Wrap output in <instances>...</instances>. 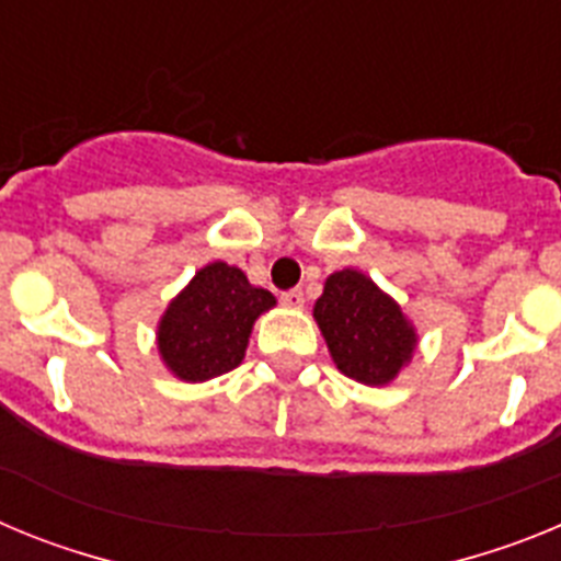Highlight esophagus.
<instances>
[{"mask_svg":"<svg viewBox=\"0 0 561 561\" xmlns=\"http://www.w3.org/2000/svg\"><path fill=\"white\" fill-rule=\"evenodd\" d=\"M280 304L289 306V309H300V306H304V291L300 289L284 291V295H280Z\"/></svg>","mask_w":561,"mask_h":561,"instance_id":"1","label":"esophagus"}]
</instances>
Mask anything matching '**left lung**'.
I'll list each match as a JSON object with an SVG mask.
<instances>
[{
	"label": "left lung",
	"instance_id": "obj_1",
	"mask_svg": "<svg viewBox=\"0 0 561 561\" xmlns=\"http://www.w3.org/2000/svg\"><path fill=\"white\" fill-rule=\"evenodd\" d=\"M314 320L336 368L362 385L393 381L419 340L393 297L356 270L329 275L314 304Z\"/></svg>",
	"mask_w": 561,
	"mask_h": 561
}]
</instances>
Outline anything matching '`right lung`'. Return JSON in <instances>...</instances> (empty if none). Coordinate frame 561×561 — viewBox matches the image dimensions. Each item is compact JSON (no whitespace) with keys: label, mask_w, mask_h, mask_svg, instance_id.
<instances>
[{"label":"right lung","mask_w":561,"mask_h":561,"mask_svg":"<svg viewBox=\"0 0 561 561\" xmlns=\"http://www.w3.org/2000/svg\"><path fill=\"white\" fill-rule=\"evenodd\" d=\"M275 306V295L257 289L238 266L213 261L173 297L157 329L162 362L182 381H207L238 368L252 325Z\"/></svg>","instance_id":"obj_1"}]
</instances>
